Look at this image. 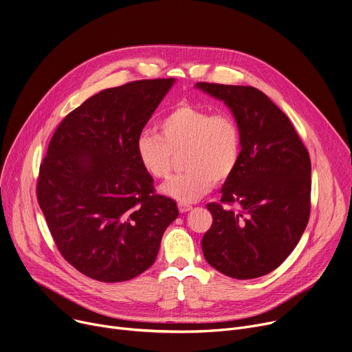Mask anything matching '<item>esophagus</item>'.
Wrapping results in <instances>:
<instances>
[{"instance_id":"esophagus-1","label":"esophagus","mask_w":352,"mask_h":352,"mask_svg":"<svg viewBox=\"0 0 352 352\" xmlns=\"http://www.w3.org/2000/svg\"><path fill=\"white\" fill-rule=\"evenodd\" d=\"M178 209L181 213H186L192 209V205H188V204H178Z\"/></svg>"}]
</instances>
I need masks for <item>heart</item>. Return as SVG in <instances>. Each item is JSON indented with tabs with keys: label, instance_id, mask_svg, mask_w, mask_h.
Listing matches in <instances>:
<instances>
[{
	"label": "heart",
	"instance_id": "1",
	"mask_svg": "<svg viewBox=\"0 0 352 352\" xmlns=\"http://www.w3.org/2000/svg\"><path fill=\"white\" fill-rule=\"evenodd\" d=\"M157 129L143 131L136 153L143 170L156 179L168 177L177 156L185 168L162 185V192L179 204H190L206 195L214 182L227 181L242 155V132L227 111L182 102L157 122Z\"/></svg>",
	"mask_w": 352,
	"mask_h": 352
}]
</instances>
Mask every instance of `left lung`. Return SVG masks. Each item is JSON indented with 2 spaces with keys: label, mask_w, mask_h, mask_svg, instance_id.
<instances>
[{
  "label": "left lung",
  "mask_w": 352,
  "mask_h": 352,
  "mask_svg": "<svg viewBox=\"0 0 352 352\" xmlns=\"http://www.w3.org/2000/svg\"><path fill=\"white\" fill-rule=\"evenodd\" d=\"M196 87L231 109L242 132V155L206 205L212 227L202 238L208 263L248 280L277 269L302 236L311 214V157L288 117L259 89L199 82Z\"/></svg>",
  "instance_id": "obj_1"
}]
</instances>
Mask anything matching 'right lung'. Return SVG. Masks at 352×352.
I'll return each mask as SVG.
<instances>
[{"label":"right lung","mask_w":352,"mask_h":352,"mask_svg":"<svg viewBox=\"0 0 352 352\" xmlns=\"http://www.w3.org/2000/svg\"><path fill=\"white\" fill-rule=\"evenodd\" d=\"M173 83L143 79L102 90L50 140L37 202L63 258L93 280L121 283L147 270L178 217L136 153L138 136Z\"/></svg>","instance_id":"1"}]
</instances>
